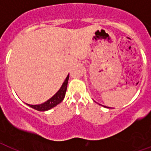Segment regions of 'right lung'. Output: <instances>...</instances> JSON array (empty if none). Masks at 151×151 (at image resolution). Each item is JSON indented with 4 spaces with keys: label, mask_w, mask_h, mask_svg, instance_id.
<instances>
[{
    "label": "right lung",
    "mask_w": 151,
    "mask_h": 151,
    "mask_svg": "<svg viewBox=\"0 0 151 151\" xmlns=\"http://www.w3.org/2000/svg\"><path fill=\"white\" fill-rule=\"evenodd\" d=\"M68 80L69 75L66 77V80H65V81H64L63 85H62V87L60 88V89L51 99H48V101H46L45 103H41V104H39V105H29V104H27V105L29 106L30 107L34 108L35 110H39V111L48 110L52 109V107L57 106L58 104L61 103L62 101L63 100L64 97H65V95H66V88H67V84H68Z\"/></svg>",
    "instance_id": "obj_1"
}]
</instances>
